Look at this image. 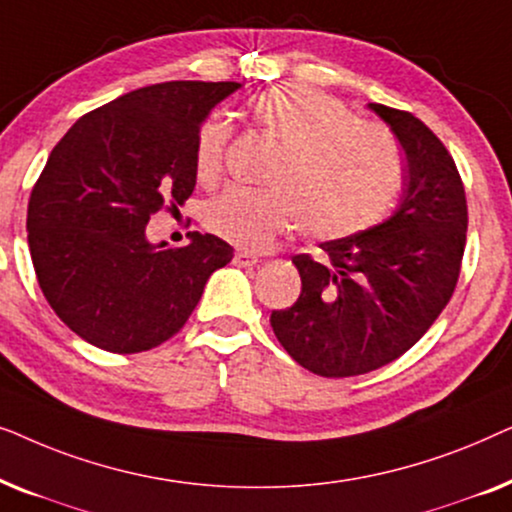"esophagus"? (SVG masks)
<instances>
[{
  "mask_svg": "<svg viewBox=\"0 0 512 512\" xmlns=\"http://www.w3.org/2000/svg\"><path fill=\"white\" fill-rule=\"evenodd\" d=\"M233 263L237 265V268H254V265L258 263V256L251 254V251H235Z\"/></svg>",
  "mask_w": 512,
  "mask_h": 512,
  "instance_id": "1",
  "label": "esophagus"
}]
</instances>
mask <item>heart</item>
Segmentation results:
<instances>
[{"label": "heart", "mask_w": 512, "mask_h": 512, "mask_svg": "<svg viewBox=\"0 0 512 512\" xmlns=\"http://www.w3.org/2000/svg\"><path fill=\"white\" fill-rule=\"evenodd\" d=\"M251 123L279 146L268 188L230 186L207 202L205 228L240 249L261 251L300 223L314 240H340L373 226L403 181V156L382 125L359 121L347 104L310 86H277L249 102ZM233 125L221 114L200 123L193 172L214 184Z\"/></svg>", "instance_id": "b5f03b06"}]
</instances>
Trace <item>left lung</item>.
Segmentation results:
<instances>
[{"label":"left lung","instance_id":"8db88e82","mask_svg":"<svg viewBox=\"0 0 512 512\" xmlns=\"http://www.w3.org/2000/svg\"><path fill=\"white\" fill-rule=\"evenodd\" d=\"M401 142L408 170L396 214L298 254L300 296L270 317L300 366L321 377L370 373L408 352L450 303L466 247L464 181L445 144L410 111L368 104Z\"/></svg>","mask_w":512,"mask_h":512}]
</instances>
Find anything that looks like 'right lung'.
I'll return each mask as SVG.
<instances>
[{"mask_svg": "<svg viewBox=\"0 0 512 512\" xmlns=\"http://www.w3.org/2000/svg\"><path fill=\"white\" fill-rule=\"evenodd\" d=\"M235 81H165L83 114L55 144L27 205V242L53 312L90 345L135 354L186 324L233 247L191 233L153 247L151 214L188 200L193 146Z\"/></svg>", "mask_w": 512, "mask_h": 512, "instance_id": "1", "label": "right lung"}]
</instances>
